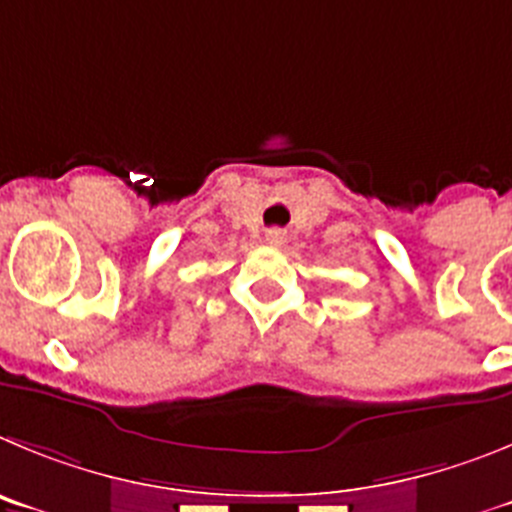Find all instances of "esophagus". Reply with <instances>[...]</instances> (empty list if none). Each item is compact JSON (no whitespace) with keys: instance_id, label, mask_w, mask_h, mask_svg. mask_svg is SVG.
I'll list each match as a JSON object with an SVG mask.
<instances>
[{"instance_id":"34e87169","label":"esophagus","mask_w":512,"mask_h":512,"mask_svg":"<svg viewBox=\"0 0 512 512\" xmlns=\"http://www.w3.org/2000/svg\"><path fill=\"white\" fill-rule=\"evenodd\" d=\"M265 242L270 247H280L285 242V232H283V229H267Z\"/></svg>"}]
</instances>
